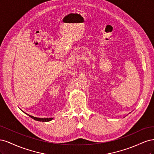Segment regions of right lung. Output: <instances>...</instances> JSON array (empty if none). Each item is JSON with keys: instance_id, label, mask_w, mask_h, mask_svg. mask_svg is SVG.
I'll use <instances>...</instances> for the list:
<instances>
[{"instance_id": "1", "label": "right lung", "mask_w": 154, "mask_h": 154, "mask_svg": "<svg viewBox=\"0 0 154 154\" xmlns=\"http://www.w3.org/2000/svg\"><path fill=\"white\" fill-rule=\"evenodd\" d=\"M32 118L35 120L39 121V122H49V121L53 119V118H37L35 117H32Z\"/></svg>"}]
</instances>
